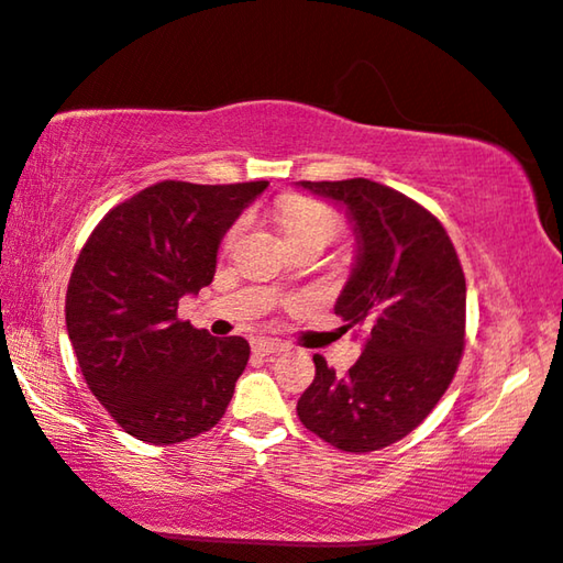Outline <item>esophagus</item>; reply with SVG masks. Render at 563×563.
Returning a JSON list of instances; mask_svg holds the SVG:
<instances>
[{
  "instance_id": "1",
  "label": "esophagus",
  "mask_w": 563,
  "mask_h": 563,
  "mask_svg": "<svg viewBox=\"0 0 563 563\" xmlns=\"http://www.w3.org/2000/svg\"><path fill=\"white\" fill-rule=\"evenodd\" d=\"M252 349H254V353H260V356H276V353L287 351V346H284V343L274 341V339H256Z\"/></svg>"
}]
</instances>
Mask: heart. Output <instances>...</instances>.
I'll use <instances>...</instances> for the list:
<instances>
[{"label":"heart","mask_w":563,"mask_h":563,"mask_svg":"<svg viewBox=\"0 0 563 563\" xmlns=\"http://www.w3.org/2000/svg\"><path fill=\"white\" fill-rule=\"evenodd\" d=\"M279 224L289 242L303 240V236L321 234L331 240L339 230V217L327 205L313 202L309 197H289L279 210Z\"/></svg>","instance_id":"1"}]
</instances>
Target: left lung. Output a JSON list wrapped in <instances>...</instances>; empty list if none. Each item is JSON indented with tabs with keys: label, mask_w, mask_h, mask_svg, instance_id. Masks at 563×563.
I'll use <instances>...</instances> for the list:
<instances>
[{
	"label": "left lung",
	"mask_w": 563,
	"mask_h": 563,
	"mask_svg": "<svg viewBox=\"0 0 563 563\" xmlns=\"http://www.w3.org/2000/svg\"><path fill=\"white\" fill-rule=\"evenodd\" d=\"M299 185L346 205L358 254L336 317L343 331H366L346 376L313 356L317 376L297 402L299 420L343 452L388 448L430 416L455 378L465 351V272L438 217L393 187L366 177Z\"/></svg>",
	"instance_id": "obj_1"
}]
</instances>
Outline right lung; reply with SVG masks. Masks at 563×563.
<instances>
[{
    "label": "right lung",
    "mask_w": 563,
    "mask_h": 563,
    "mask_svg": "<svg viewBox=\"0 0 563 563\" xmlns=\"http://www.w3.org/2000/svg\"><path fill=\"white\" fill-rule=\"evenodd\" d=\"M266 185L155 183L86 240L66 329L88 388L128 435L175 445L214 428L230 406L250 343L180 321L177 301L212 282L224 232Z\"/></svg>",
    "instance_id": "add662e5"
}]
</instances>
